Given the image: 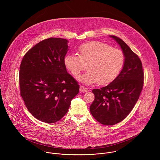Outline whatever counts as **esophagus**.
<instances>
[{"label":"esophagus","instance_id":"34e87169","mask_svg":"<svg viewBox=\"0 0 160 160\" xmlns=\"http://www.w3.org/2000/svg\"><path fill=\"white\" fill-rule=\"evenodd\" d=\"M80 91L82 92H86L88 91V89L86 88H85L84 86H80Z\"/></svg>","mask_w":160,"mask_h":160}]
</instances>
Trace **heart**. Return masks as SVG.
I'll return each mask as SVG.
<instances>
[{
  "mask_svg": "<svg viewBox=\"0 0 160 160\" xmlns=\"http://www.w3.org/2000/svg\"><path fill=\"white\" fill-rule=\"evenodd\" d=\"M79 55L69 53L64 57L66 68L75 76L88 64V71L79 76L81 82L90 85L97 82L104 85L112 82L122 68L125 57L123 52L104 42L95 41L82 44Z\"/></svg>",
  "mask_w": 160,
  "mask_h": 160,
  "instance_id": "heart-1",
  "label": "heart"
}]
</instances>
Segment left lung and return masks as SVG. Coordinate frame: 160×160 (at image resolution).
Returning a JSON list of instances; mask_svg holds the SVG:
<instances>
[{"label":"left lung","mask_w":160,"mask_h":160,"mask_svg":"<svg viewBox=\"0 0 160 160\" xmlns=\"http://www.w3.org/2000/svg\"><path fill=\"white\" fill-rule=\"evenodd\" d=\"M109 36L120 46L125 61L122 70L111 83L92 90L95 99L90 112L104 125H114L128 116L136 103L143 84L142 64L138 57L120 38Z\"/></svg>","instance_id":"left-lung-1"}]
</instances>
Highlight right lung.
Instances as JSON below:
<instances>
[{"label":"right lung","instance_id":"right-lung-1","mask_svg":"<svg viewBox=\"0 0 160 160\" xmlns=\"http://www.w3.org/2000/svg\"><path fill=\"white\" fill-rule=\"evenodd\" d=\"M68 42L57 38L42 41L24 55L20 65L21 96L31 114L44 122L61 119L79 91L64 64Z\"/></svg>","mask_w":160,"mask_h":160}]
</instances>
